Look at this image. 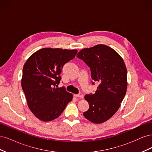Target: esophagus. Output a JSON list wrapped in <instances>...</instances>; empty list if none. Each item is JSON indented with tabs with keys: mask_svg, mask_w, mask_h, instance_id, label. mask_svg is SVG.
<instances>
[{
	"mask_svg": "<svg viewBox=\"0 0 152 152\" xmlns=\"http://www.w3.org/2000/svg\"><path fill=\"white\" fill-rule=\"evenodd\" d=\"M74 96L76 98H84V95L82 93H79V94H74Z\"/></svg>",
	"mask_w": 152,
	"mask_h": 152,
	"instance_id": "1",
	"label": "esophagus"
}]
</instances>
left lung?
I'll use <instances>...</instances> for the list:
<instances>
[{
    "label": "left lung",
    "mask_w": 152,
    "mask_h": 152,
    "mask_svg": "<svg viewBox=\"0 0 152 152\" xmlns=\"http://www.w3.org/2000/svg\"><path fill=\"white\" fill-rule=\"evenodd\" d=\"M77 57L90 67L92 79L99 83L94 94L85 96L89 108L84 116L93 123H103L117 112L126 94L125 63L117 51L104 44L82 49Z\"/></svg>",
    "instance_id": "1"
}]
</instances>
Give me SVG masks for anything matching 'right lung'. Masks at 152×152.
Returning <instances> with one entry per match:
<instances>
[{
	"label": "right lung",
	"instance_id": "add662e5",
	"mask_svg": "<svg viewBox=\"0 0 152 152\" xmlns=\"http://www.w3.org/2000/svg\"><path fill=\"white\" fill-rule=\"evenodd\" d=\"M77 49L42 48L28 58L23 68L21 87L28 107L39 120L58 118L73 99L60 83L63 65L75 58Z\"/></svg>",
	"mask_w": 152,
	"mask_h": 152
}]
</instances>
